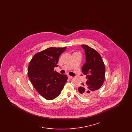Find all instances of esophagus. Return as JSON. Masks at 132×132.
I'll use <instances>...</instances> for the list:
<instances>
[{
    "label": "esophagus",
    "mask_w": 132,
    "mask_h": 132,
    "mask_svg": "<svg viewBox=\"0 0 132 132\" xmlns=\"http://www.w3.org/2000/svg\"><path fill=\"white\" fill-rule=\"evenodd\" d=\"M68 79L69 80H71L72 78H73V77H72V76H68Z\"/></svg>",
    "instance_id": "esophagus-1"
}]
</instances>
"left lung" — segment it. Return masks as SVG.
<instances>
[{"label": "left lung", "mask_w": 132, "mask_h": 132, "mask_svg": "<svg viewBox=\"0 0 132 132\" xmlns=\"http://www.w3.org/2000/svg\"><path fill=\"white\" fill-rule=\"evenodd\" d=\"M85 50L86 62L82 67V73L86 76L87 82L78 88L80 94L85 97H90L103 85L105 68L100 54L87 45H81Z\"/></svg>", "instance_id": "obj_1"}]
</instances>
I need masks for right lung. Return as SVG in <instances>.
Segmentation results:
<instances>
[{
    "mask_svg": "<svg viewBox=\"0 0 132 132\" xmlns=\"http://www.w3.org/2000/svg\"><path fill=\"white\" fill-rule=\"evenodd\" d=\"M66 47H50L36 53L32 58L28 75L33 87L47 100L57 97L67 81V76L54 70L59 57Z\"/></svg>",
    "mask_w": 132,
    "mask_h": 132,
    "instance_id": "obj_1",
    "label": "right lung"
}]
</instances>
